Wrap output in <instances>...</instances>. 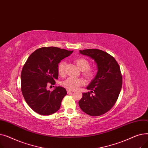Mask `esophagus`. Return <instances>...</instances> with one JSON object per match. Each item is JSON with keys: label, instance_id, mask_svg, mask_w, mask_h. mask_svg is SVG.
I'll return each instance as SVG.
<instances>
[{"label": "esophagus", "instance_id": "34e87169", "mask_svg": "<svg viewBox=\"0 0 148 148\" xmlns=\"http://www.w3.org/2000/svg\"><path fill=\"white\" fill-rule=\"evenodd\" d=\"M67 93L68 94H69V93H72V92H74V90H69V89H67Z\"/></svg>", "mask_w": 148, "mask_h": 148}]
</instances>
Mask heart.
Returning <instances> with one entry per match:
<instances>
[{"label": "heart", "mask_w": 148, "mask_h": 148, "mask_svg": "<svg viewBox=\"0 0 148 148\" xmlns=\"http://www.w3.org/2000/svg\"><path fill=\"white\" fill-rule=\"evenodd\" d=\"M75 63L81 71H83V74L88 79H90L94 75V71L89 69V62L84 58H77L75 60ZM66 62L61 61L58 64V70L60 75H63L65 71ZM84 82L80 78H74V77H69L62 82V86L69 90H77L84 84Z\"/></svg>", "instance_id": "obj_1"}]
</instances>
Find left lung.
<instances>
[{
	"label": "left lung",
	"instance_id": "left-lung-1",
	"mask_svg": "<svg viewBox=\"0 0 148 148\" xmlns=\"http://www.w3.org/2000/svg\"><path fill=\"white\" fill-rule=\"evenodd\" d=\"M79 51L94 60L98 71L86 88L90 91L83 93L79 104L86 114L100 116L109 111L118 98L122 84L120 67L113 56L103 50L91 49Z\"/></svg>",
	"mask_w": 148,
	"mask_h": 148
}]
</instances>
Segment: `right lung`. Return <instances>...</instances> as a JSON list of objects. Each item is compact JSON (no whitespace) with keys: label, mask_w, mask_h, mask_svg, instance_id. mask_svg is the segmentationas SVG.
Wrapping results in <instances>:
<instances>
[{"label":"right lung","mask_w":148,"mask_h":148,"mask_svg":"<svg viewBox=\"0 0 148 148\" xmlns=\"http://www.w3.org/2000/svg\"><path fill=\"white\" fill-rule=\"evenodd\" d=\"M73 52L49 47L37 49L28 58L21 71V89L26 102L36 113L50 115L59 110L62 100L67 94L66 89L56 86L50 91L47 86L55 84L58 64Z\"/></svg>","instance_id":"add662e5"}]
</instances>
